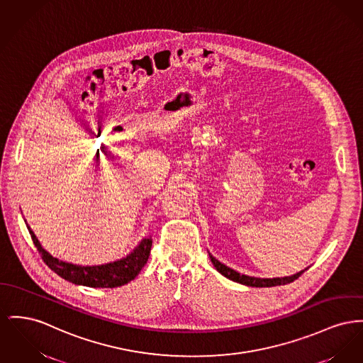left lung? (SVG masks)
Masks as SVG:
<instances>
[{
  "label": "left lung",
  "instance_id": "1",
  "mask_svg": "<svg viewBox=\"0 0 363 363\" xmlns=\"http://www.w3.org/2000/svg\"><path fill=\"white\" fill-rule=\"evenodd\" d=\"M210 259L213 262V267L226 278L235 281V282H240L242 285H247V286H255V288H269V286H276V285H285V284H289V282H294L295 279H298L304 270L298 272L294 276H289V277H277V278H257V277H250V276H245V274H240L235 272L233 269L225 266L223 263H220L218 259H215L211 254H210Z\"/></svg>",
  "mask_w": 363,
  "mask_h": 363
}]
</instances>
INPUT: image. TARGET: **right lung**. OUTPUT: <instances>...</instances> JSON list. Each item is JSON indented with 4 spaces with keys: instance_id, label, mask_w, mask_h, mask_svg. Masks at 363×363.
Listing matches in <instances>:
<instances>
[{
    "instance_id": "1",
    "label": "right lung",
    "mask_w": 363,
    "mask_h": 363,
    "mask_svg": "<svg viewBox=\"0 0 363 363\" xmlns=\"http://www.w3.org/2000/svg\"><path fill=\"white\" fill-rule=\"evenodd\" d=\"M27 229L31 235L34 245L41 254L43 262L50 270L75 285H84L90 288H116L128 284L137 277L141 269L147 264L152 248V238L147 237L143 238L141 242L126 257H122L121 260H115L100 266H79L59 260L57 257H53L49 252H46L30 226H27Z\"/></svg>"
}]
</instances>
